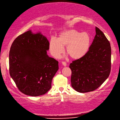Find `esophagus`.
I'll return each instance as SVG.
<instances>
[{
    "instance_id": "1",
    "label": "esophagus",
    "mask_w": 120,
    "mask_h": 120,
    "mask_svg": "<svg viewBox=\"0 0 120 120\" xmlns=\"http://www.w3.org/2000/svg\"><path fill=\"white\" fill-rule=\"evenodd\" d=\"M62 65L66 67V66H67V64H66V63L65 62H62Z\"/></svg>"
}]
</instances>
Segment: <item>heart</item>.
<instances>
[{
  "label": "heart",
  "instance_id": "obj_1",
  "mask_svg": "<svg viewBox=\"0 0 120 120\" xmlns=\"http://www.w3.org/2000/svg\"><path fill=\"white\" fill-rule=\"evenodd\" d=\"M91 43V37L89 33L70 29L62 31L57 39H51L49 50L51 54L58 58L64 51V46H66V52L70 57L78 60L87 53Z\"/></svg>",
  "mask_w": 120,
  "mask_h": 120
}]
</instances>
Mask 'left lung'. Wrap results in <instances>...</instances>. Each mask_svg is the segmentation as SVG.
Here are the masks:
<instances>
[{"label": "left lung", "instance_id": "1", "mask_svg": "<svg viewBox=\"0 0 120 120\" xmlns=\"http://www.w3.org/2000/svg\"><path fill=\"white\" fill-rule=\"evenodd\" d=\"M96 35L83 57L69 65L71 84L80 93L93 91L108 78L111 70L110 44L104 34L96 27Z\"/></svg>", "mask_w": 120, "mask_h": 120}]
</instances>
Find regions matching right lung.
Returning <instances> with one entry per match:
<instances>
[{
    "label": "right lung",
    "instance_id": "1",
    "mask_svg": "<svg viewBox=\"0 0 120 120\" xmlns=\"http://www.w3.org/2000/svg\"><path fill=\"white\" fill-rule=\"evenodd\" d=\"M49 42L41 32L29 30L18 37L9 53V71L19 90L24 94L38 96L51 88L58 62L47 54Z\"/></svg>",
    "mask_w": 120,
    "mask_h": 120
}]
</instances>
